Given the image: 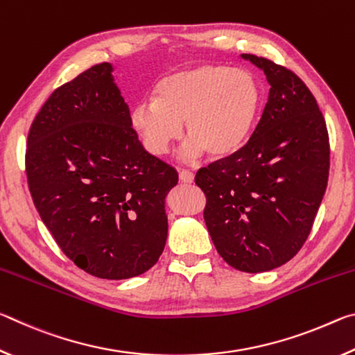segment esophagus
<instances>
[{"mask_svg":"<svg viewBox=\"0 0 355 355\" xmlns=\"http://www.w3.org/2000/svg\"><path fill=\"white\" fill-rule=\"evenodd\" d=\"M178 177H180V180H182L183 183H192V182H194V173H192L191 171H186V169L178 171Z\"/></svg>","mask_w":355,"mask_h":355,"instance_id":"obj_1","label":"esophagus"}]
</instances>
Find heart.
Instances as JSON below:
<instances>
[{
  "mask_svg": "<svg viewBox=\"0 0 355 355\" xmlns=\"http://www.w3.org/2000/svg\"><path fill=\"white\" fill-rule=\"evenodd\" d=\"M261 86L248 70L200 64L175 70L156 83L153 100H142L130 120L148 153L161 156L182 136L188 158L207 152L225 158L238 152L254 130L261 106Z\"/></svg>",
  "mask_w": 355,
  "mask_h": 355,
  "instance_id": "heart-1",
  "label": "heart"
}]
</instances>
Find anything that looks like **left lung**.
Returning a JSON list of instances; mask_svg holds the SVG:
<instances>
[{"label":"left lung","instance_id":"obj_1","mask_svg":"<svg viewBox=\"0 0 355 355\" xmlns=\"http://www.w3.org/2000/svg\"><path fill=\"white\" fill-rule=\"evenodd\" d=\"M269 97L245 146L196 173L207 197L203 218L216 250L244 272L271 271L297 254L327 188L326 120L300 78L266 58Z\"/></svg>","mask_w":355,"mask_h":355}]
</instances>
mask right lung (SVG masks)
Wrapping results in <instances>:
<instances>
[{
  "mask_svg": "<svg viewBox=\"0 0 355 355\" xmlns=\"http://www.w3.org/2000/svg\"><path fill=\"white\" fill-rule=\"evenodd\" d=\"M111 71L97 64L50 95L29 128L26 177L64 254L95 277L122 280L163 254L164 200L178 173L144 150Z\"/></svg>",
  "mask_w": 355,
  "mask_h": 355,
  "instance_id": "obj_1",
  "label": "right lung"
}]
</instances>
